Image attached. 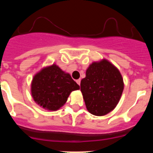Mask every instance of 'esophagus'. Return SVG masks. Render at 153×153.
Returning <instances> with one entry per match:
<instances>
[{
    "instance_id": "esophagus-1",
    "label": "esophagus",
    "mask_w": 153,
    "mask_h": 153,
    "mask_svg": "<svg viewBox=\"0 0 153 153\" xmlns=\"http://www.w3.org/2000/svg\"><path fill=\"white\" fill-rule=\"evenodd\" d=\"M76 83H77L78 85H80V79H76Z\"/></svg>"
}]
</instances>
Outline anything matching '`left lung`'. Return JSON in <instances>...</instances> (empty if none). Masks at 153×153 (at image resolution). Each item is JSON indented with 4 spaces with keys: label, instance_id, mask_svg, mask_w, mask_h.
<instances>
[{
    "label": "left lung",
    "instance_id": "1",
    "mask_svg": "<svg viewBox=\"0 0 153 153\" xmlns=\"http://www.w3.org/2000/svg\"><path fill=\"white\" fill-rule=\"evenodd\" d=\"M123 88V79L119 70L105 59L92 63L80 83L86 109L99 117L115 109Z\"/></svg>",
    "mask_w": 153,
    "mask_h": 153
}]
</instances>
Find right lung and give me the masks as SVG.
Wrapping results in <instances>:
<instances>
[{
    "label": "right lung",
    "instance_id": "right-lung-1",
    "mask_svg": "<svg viewBox=\"0 0 153 153\" xmlns=\"http://www.w3.org/2000/svg\"><path fill=\"white\" fill-rule=\"evenodd\" d=\"M79 89L71 76L56 64L44 67L33 76L31 94L33 100L44 109L55 111L63 106L70 93Z\"/></svg>",
    "mask_w": 153,
    "mask_h": 153
}]
</instances>
